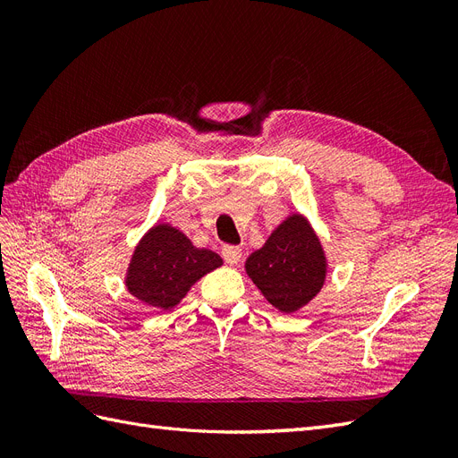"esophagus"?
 Segmentation results:
<instances>
[{"mask_svg":"<svg viewBox=\"0 0 458 458\" xmlns=\"http://www.w3.org/2000/svg\"><path fill=\"white\" fill-rule=\"evenodd\" d=\"M221 256H224V259L229 263V266H237L242 258V250L241 246H224Z\"/></svg>","mask_w":458,"mask_h":458,"instance_id":"obj_1","label":"esophagus"}]
</instances>
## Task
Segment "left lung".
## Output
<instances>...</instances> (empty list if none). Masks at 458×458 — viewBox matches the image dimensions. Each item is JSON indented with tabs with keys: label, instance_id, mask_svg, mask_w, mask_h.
<instances>
[{
	"label": "left lung",
	"instance_id": "8db88e82",
	"mask_svg": "<svg viewBox=\"0 0 458 458\" xmlns=\"http://www.w3.org/2000/svg\"><path fill=\"white\" fill-rule=\"evenodd\" d=\"M246 273L266 300L283 313L310 303L325 284L327 258L310 221L293 214L246 259Z\"/></svg>",
	"mask_w": 458,
	"mask_h": 458
}]
</instances>
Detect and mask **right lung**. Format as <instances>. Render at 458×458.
<instances>
[{
	"label": "right lung",
	"mask_w": 458,
	"mask_h": 458,
	"mask_svg": "<svg viewBox=\"0 0 458 458\" xmlns=\"http://www.w3.org/2000/svg\"><path fill=\"white\" fill-rule=\"evenodd\" d=\"M221 263L216 252L192 246L179 229L158 224L135 246L126 286L131 296L147 306L172 310L192 284Z\"/></svg>",
	"instance_id": "1"
}]
</instances>
